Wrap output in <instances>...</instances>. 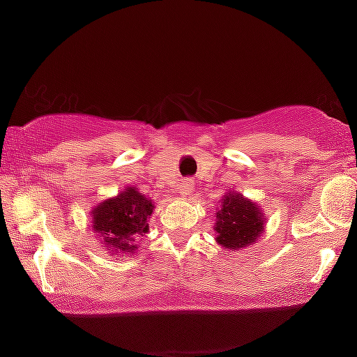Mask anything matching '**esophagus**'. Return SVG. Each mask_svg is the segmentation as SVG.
Masks as SVG:
<instances>
[{
    "label": "esophagus",
    "instance_id": "esophagus-1",
    "mask_svg": "<svg viewBox=\"0 0 357 357\" xmlns=\"http://www.w3.org/2000/svg\"><path fill=\"white\" fill-rule=\"evenodd\" d=\"M192 190H195V181H192L191 178L184 179V181H181V184H179V191H181L183 195H190Z\"/></svg>",
    "mask_w": 357,
    "mask_h": 357
}]
</instances>
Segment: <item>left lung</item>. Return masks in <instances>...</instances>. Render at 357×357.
<instances>
[{
  "mask_svg": "<svg viewBox=\"0 0 357 357\" xmlns=\"http://www.w3.org/2000/svg\"><path fill=\"white\" fill-rule=\"evenodd\" d=\"M216 241L225 248L238 250L253 243L264 231V221L257 204L230 192L223 208L216 213Z\"/></svg>",
  "mask_w": 357,
  "mask_h": 357,
  "instance_id": "left-lung-1",
  "label": "left lung"
}]
</instances>
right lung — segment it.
<instances>
[{
	"mask_svg": "<svg viewBox=\"0 0 357 357\" xmlns=\"http://www.w3.org/2000/svg\"><path fill=\"white\" fill-rule=\"evenodd\" d=\"M153 203L134 188H127L117 198L100 203L93 211V231L99 233L112 252L136 250L132 241L147 233V216Z\"/></svg>",
	"mask_w": 357,
	"mask_h": 357,
	"instance_id": "right-lung-1",
	"label": "right lung"
}]
</instances>
